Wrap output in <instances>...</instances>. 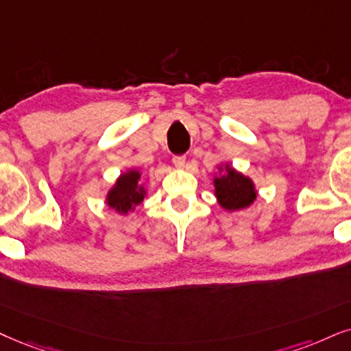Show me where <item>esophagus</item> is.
<instances>
[{
	"instance_id": "34e87169",
	"label": "esophagus",
	"mask_w": 351,
	"mask_h": 351,
	"mask_svg": "<svg viewBox=\"0 0 351 351\" xmlns=\"http://www.w3.org/2000/svg\"><path fill=\"white\" fill-rule=\"evenodd\" d=\"M173 165H175L176 168H184L186 167L184 155H175V157H173Z\"/></svg>"
}]
</instances>
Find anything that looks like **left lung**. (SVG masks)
I'll list each match as a JSON object with an SVG mask.
<instances>
[{"mask_svg": "<svg viewBox=\"0 0 351 351\" xmlns=\"http://www.w3.org/2000/svg\"><path fill=\"white\" fill-rule=\"evenodd\" d=\"M220 175L214 178L215 197L225 210H239L256 201V188L251 178L230 165L219 167Z\"/></svg>", "mask_w": 351, "mask_h": 351, "instance_id": "left-lung-1", "label": "left lung"}]
</instances>
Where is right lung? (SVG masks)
<instances>
[{
	"label": "right lung",
	"instance_id": "1",
	"mask_svg": "<svg viewBox=\"0 0 351 351\" xmlns=\"http://www.w3.org/2000/svg\"><path fill=\"white\" fill-rule=\"evenodd\" d=\"M144 197L145 189L141 183V171L132 168V170L119 175L117 183L106 194V204L119 214H128V212L134 210L136 206L144 201Z\"/></svg>",
	"mask_w": 351,
	"mask_h": 351
}]
</instances>
